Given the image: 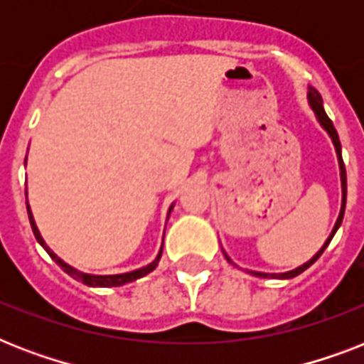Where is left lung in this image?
<instances>
[{
	"mask_svg": "<svg viewBox=\"0 0 364 364\" xmlns=\"http://www.w3.org/2000/svg\"><path fill=\"white\" fill-rule=\"evenodd\" d=\"M308 102H310V107L314 109V113H316L317 121H319V124L327 130V134L331 136V139H333L334 143V149H336V154H338V164H340V179H342V210H340V215L338 219H336V225H334L333 232H331V236L327 238V242L323 243V247L317 251L314 257H311L308 262H304L302 266H299V268H294V270H289V272H283V274H264V272H251L253 276H259V277H277V279H291V277L299 276V274H302L304 270H308L314 262H316L319 257H321V253L327 249V245L331 243V240H333V236L336 234V230H338V227L342 225V219H344V210H346V193H348V183H346V166H344V160H342V147H340V139H338V132H336V128L333 126V121L328 119L327 113H325V109H323V100H321V94L317 92L316 88H310V92H308ZM225 253V251H223ZM225 257H227V260L230 262V264H234L232 260H230V257H228L227 253H225Z\"/></svg>",
	"mask_w": 364,
	"mask_h": 364,
	"instance_id": "left-lung-1",
	"label": "left lung"
}]
</instances>
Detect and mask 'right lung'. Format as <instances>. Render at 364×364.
<instances>
[{
  "mask_svg": "<svg viewBox=\"0 0 364 364\" xmlns=\"http://www.w3.org/2000/svg\"><path fill=\"white\" fill-rule=\"evenodd\" d=\"M26 196H28V193H26ZM26 208H28V217H30V225H31V230H33V234H36L37 242L41 243L43 247H45V251H47L48 255H50V259L56 262V264L62 268V270L65 272V274H70L71 277H75V279H79V282H82L85 285H88V287H121V285H124V283H130V282H136V279H139V277L147 276L149 272H153L154 268H156V264H159L160 257H162V247H160L159 255H156V259L151 262V264L143 266V268H137V270L134 272H126V274H115V276H94V274H85V272L77 270V268H73V266H70L68 262H64V260L60 259L58 255L54 253L53 249H48V245L45 243V240L41 238V234H39V230H37L36 227V221H33V215H31V210L30 205H28V200H26ZM171 208H173V204L170 205V210H168V215H170Z\"/></svg>",
  "mask_w": 364,
  "mask_h": 364,
  "instance_id": "right-lung-1",
  "label": "right lung"
}]
</instances>
